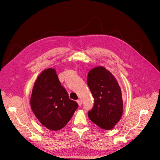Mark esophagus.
Returning <instances> with one entry per match:
<instances>
[{
	"mask_svg": "<svg viewBox=\"0 0 160 160\" xmlns=\"http://www.w3.org/2000/svg\"><path fill=\"white\" fill-rule=\"evenodd\" d=\"M77 102H78V104L79 106H81V104H82V101H81V99H78V100H77Z\"/></svg>",
	"mask_w": 160,
	"mask_h": 160,
	"instance_id": "esophagus-1",
	"label": "esophagus"
}]
</instances>
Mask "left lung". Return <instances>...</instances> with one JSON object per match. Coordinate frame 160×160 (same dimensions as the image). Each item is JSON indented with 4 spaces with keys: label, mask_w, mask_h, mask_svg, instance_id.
Returning <instances> with one entry per match:
<instances>
[{
    "label": "left lung",
    "mask_w": 160,
    "mask_h": 160,
    "mask_svg": "<svg viewBox=\"0 0 160 160\" xmlns=\"http://www.w3.org/2000/svg\"><path fill=\"white\" fill-rule=\"evenodd\" d=\"M87 83L94 98L88 118L102 129H112L123 112L121 90L116 78L106 68L99 66L89 71Z\"/></svg>",
    "instance_id": "1"
}]
</instances>
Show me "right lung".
<instances>
[{"instance_id":"obj_1","label":"right lung","mask_w":160,"mask_h":160,"mask_svg":"<svg viewBox=\"0 0 160 160\" xmlns=\"http://www.w3.org/2000/svg\"><path fill=\"white\" fill-rule=\"evenodd\" d=\"M32 110L46 128L57 131L66 126L78 107L69 99L54 68L44 70L37 77L30 98Z\"/></svg>"}]
</instances>
